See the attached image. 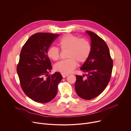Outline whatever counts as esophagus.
I'll return each instance as SVG.
<instances>
[{"label":"esophagus","instance_id":"34e87169","mask_svg":"<svg viewBox=\"0 0 131 131\" xmlns=\"http://www.w3.org/2000/svg\"><path fill=\"white\" fill-rule=\"evenodd\" d=\"M62 77L63 78H65L66 77L68 76V74H65V73H62Z\"/></svg>","mask_w":131,"mask_h":131}]
</instances>
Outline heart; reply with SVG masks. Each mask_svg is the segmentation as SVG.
<instances>
[{
    "mask_svg": "<svg viewBox=\"0 0 131 131\" xmlns=\"http://www.w3.org/2000/svg\"><path fill=\"white\" fill-rule=\"evenodd\" d=\"M59 45L62 50H68L66 60H62L54 66L55 70L62 73L71 72L77 66L84 63L89 59L91 52V45L84 38L72 34H66L59 40ZM48 57L53 61L60 59V51L55 47H50L47 51Z\"/></svg>",
    "mask_w": 131,
    "mask_h": 131,
    "instance_id": "1",
    "label": "heart"
}]
</instances>
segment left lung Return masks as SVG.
I'll list each match as a JSON object with an SVG mask.
<instances>
[{"instance_id":"1","label":"left lung","mask_w":131,"mask_h":131,"mask_svg":"<svg viewBox=\"0 0 131 131\" xmlns=\"http://www.w3.org/2000/svg\"><path fill=\"white\" fill-rule=\"evenodd\" d=\"M91 39V52L81 70L84 75H76L74 84L78 95L90 100L99 96L105 89L111 76L113 67L109 50L105 41L94 32L87 30Z\"/></svg>"}]
</instances>
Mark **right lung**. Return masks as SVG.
I'll return each mask as SVG.
<instances>
[{"instance_id": "right-lung-1", "label": "right lung", "mask_w": 131, "mask_h": 131, "mask_svg": "<svg viewBox=\"0 0 131 131\" xmlns=\"http://www.w3.org/2000/svg\"><path fill=\"white\" fill-rule=\"evenodd\" d=\"M59 36L36 33L29 37L21 50L17 73L24 93L35 102L48 103L57 95L62 76L58 72L49 75L52 66L47 51Z\"/></svg>"}]
</instances>
